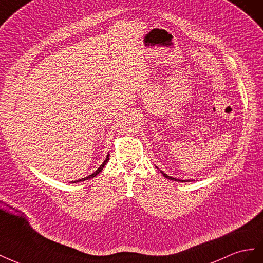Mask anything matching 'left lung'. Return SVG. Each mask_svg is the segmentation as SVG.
<instances>
[{"label":"left lung","mask_w":263,"mask_h":263,"mask_svg":"<svg viewBox=\"0 0 263 263\" xmlns=\"http://www.w3.org/2000/svg\"><path fill=\"white\" fill-rule=\"evenodd\" d=\"M156 168H157V167H156ZM161 173L163 174V176H164V177H166L167 179H172V181H176V182H191V181H190V179H179V178H175V177H172V176H168L167 174H165V173H164V172H162V171H161Z\"/></svg>","instance_id":"obj_1"}]
</instances>
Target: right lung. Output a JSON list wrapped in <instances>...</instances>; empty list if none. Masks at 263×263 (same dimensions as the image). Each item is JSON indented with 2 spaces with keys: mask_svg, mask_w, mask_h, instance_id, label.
<instances>
[{
  "mask_svg": "<svg viewBox=\"0 0 263 263\" xmlns=\"http://www.w3.org/2000/svg\"><path fill=\"white\" fill-rule=\"evenodd\" d=\"M109 156H110V154H108L107 155V159L106 160H104V162L100 165V166H99V168L98 170H97L96 172H93V173L92 174H90V175H88L87 177H84V178H80V179H78V181H73V182H71V183H79V182H84V181H87V179H90V178H93L95 176H97V175H98L99 173H100V172L103 170V167L104 166H106V164L108 163V161H109Z\"/></svg>",
  "mask_w": 263,
  "mask_h": 263,
  "instance_id": "1",
  "label": "right lung"
}]
</instances>
